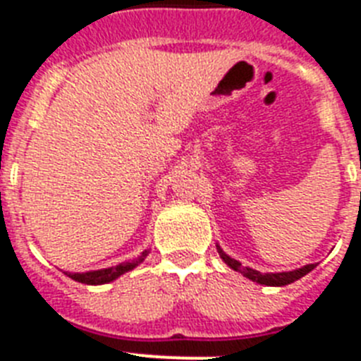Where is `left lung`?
<instances>
[{"label": "left lung", "instance_id": "8db88e82", "mask_svg": "<svg viewBox=\"0 0 361 361\" xmlns=\"http://www.w3.org/2000/svg\"><path fill=\"white\" fill-rule=\"evenodd\" d=\"M216 250H218V253H220V257H222L224 262H226L229 268L235 269V271H240L244 277H247L250 281H253V283L266 284V286H286V284H290V283H293V281H298V279L305 277L308 271H312V269L316 268V264H307L299 269H293V271H283V274H260V271H257V269H253V268H247V266L244 268V266H242L238 260H235V259H231L229 255H226L220 246H216Z\"/></svg>", "mask_w": 361, "mask_h": 361}]
</instances>
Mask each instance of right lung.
I'll return each instance as SVG.
<instances>
[{"instance_id": "1", "label": "right lung", "mask_w": 361, "mask_h": 361, "mask_svg": "<svg viewBox=\"0 0 361 361\" xmlns=\"http://www.w3.org/2000/svg\"><path fill=\"white\" fill-rule=\"evenodd\" d=\"M148 251L145 250L137 259L130 260V262H121L117 266H111V268H104V269H95V271H86V274H68L73 281H77V283L82 284H106L115 281L117 277H121L123 274L130 271V269H134L135 266H139L147 259Z\"/></svg>"}]
</instances>
